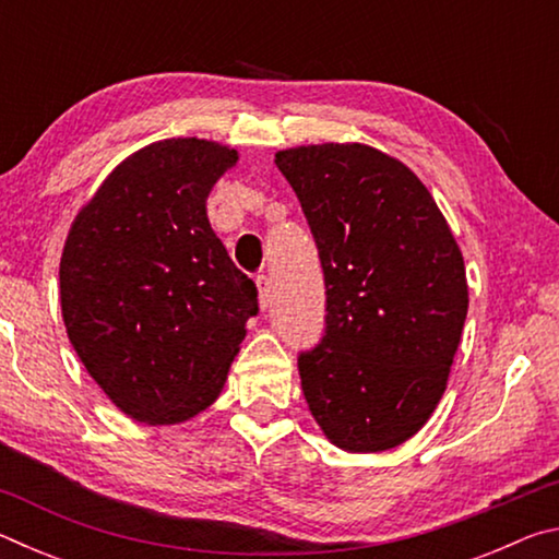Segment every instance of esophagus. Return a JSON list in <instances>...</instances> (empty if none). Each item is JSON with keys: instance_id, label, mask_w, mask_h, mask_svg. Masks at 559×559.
<instances>
[{"instance_id": "esophagus-1", "label": "esophagus", "mask_w": 559, "mask_h": 559, "mask_svg": "<svg viewBox=\"0 0 559 559\" xmlns=\"http://www.w3.org/2000/svg\"><path fill=\"white\" fill-rule=\"evenodd\" d=\"M257 286H259V306L261 310H266L271 306V283L266 276H259Z\"/></svg>"}]
</instances>
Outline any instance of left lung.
Returning a JSON list of instances; mask_svg holds the SVG:
<instances>
[{"label": "left lung", "instance_id": "1", "mask_svg": "<svg viewBox=\"0 0 559 559\" xmlns=\"http://www.w3.org/2000/svg\"><path fill=\"white\" fill-rule=\"evenodd\" d=\"M325 276V333L298 355L310 414L335 447L386 451L447 390L468 313L466 266L429 189L370 145L281 150Z\"/></svg>", "mask_w": 559, "mask_h": 559}]
</instances>
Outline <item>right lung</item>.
Segmentation results:
<instances>
[{
  "instance_id": "1",
  "label": "right lung",
  "mask_w": 559,
  "mask_h": 559,
  "mask_svg": "<svg viewBox=\"0 0 559 559\" xmlns=\"http://www.w3.org/2000/svg\"><path fill=\"white\" fill-rule=\"evenodd\" d=\"M236 150L153 143L112 169L75 216L61 257L66 333L130 419L179 424L206 409L259 313V290L206 219Z\"/></svg>"
}]
</instances>
